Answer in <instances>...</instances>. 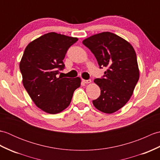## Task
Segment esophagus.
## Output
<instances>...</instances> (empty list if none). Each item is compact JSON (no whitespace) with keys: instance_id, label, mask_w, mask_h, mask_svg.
<instances>
[{"instance_id":"1","label":"esophagus","mask_w":160,"mask_h":160,"mask_svg":"<svg viewBox=\"0 0 160 160\" xmlns=\"http://www.w3.org/2000/svg\"><path fill=\"white\" fill-rule=\"evenodd\" d=\"M82 82L85 84H89L91 82V80H82Z\"/></svg>"}]
</instances>
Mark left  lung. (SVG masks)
Wrapping results in <instances>:
<instances>
[{
	"mask_svg": "<svg viewBox=\"0 0 160 160\" xmlns=\"http://www.w3.org/2000/svg\"><path fill=\"white\" fill-rule=\"evenodd\" d=\"M82 43L96 58L100 68L107 67L102 78L94 82L101 90L93 100L94 107L105 113H113L127 103L140 78L136 53L127 40L106 32L84 39Z\"/></svg>",
	"mask_w": 160,
	"mask_h": 160,
	"instance_id": "1",
	"label": "left lung"
}]
</instances>
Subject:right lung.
Listing matches in <instances>:
<instances>
[{"instance_id": "1", "label": "right lung", "mask_w": 160, "mask_h": 160, "mask_svg": "<svg viewBox=\"0 0 160 160\" xmlns=\"http://www.w3.org/2000/svg\"><path fill=\"white\" fill-rule=\"evenodd\" d=\"M78 38L50 32L33 40L26 47L20 62L22 84L37 107L50 114L69 107L81 79L57 78L64 67L68 49Z\"/></svg>"}]
</instances>
